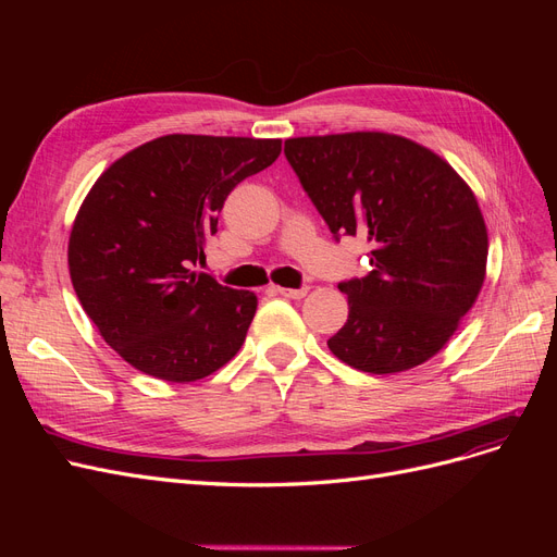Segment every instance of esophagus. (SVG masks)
Instances as JSON below:
<instances>
[{
	"label": "esophagus",
	"instance_id": "obj_1",
	"mask_svg": "<svg viewBox=\"0 0 557 557\" xmlns=\"http://www.w3.org/2000/svg\"><path fill=\"white\" fill-rule=\"evenodd\" d=\"M276 293L288 299H301L309 293V285H301V288H276Z\"/></svg>",
	"mask_w": 557,
	"mask_h": 557
}]
</instances>
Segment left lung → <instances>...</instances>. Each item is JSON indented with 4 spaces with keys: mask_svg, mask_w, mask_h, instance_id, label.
Returning a JSON list of instances; mask_svg holds the SVG:
<instances>
[{
    "mask_svg": "<svg viewBox=\"0 0 557 557\" xmlns=\"http://www.w3.org/2000/svg\"><path fill=\"white\" fill-rule=\"evenodd\" d=\"M285 158L336 239L372 242V272L339 283L348 320L330 350L369 374L436 356L485 278L487 230L469 185L430 148L387 132L288 139Z\"/></svg>",
    "mask_w": 557,
    "mask_h": 557,
    "instance_id": "8db88e82",
    "label": "left lung"
}]
</instances>
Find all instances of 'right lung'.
<instances>
[{
	"instance_id": "add662e5",
	"label": "right lung",
	"mask_w": 557,
	"mask_h": 557,
	"mask_svg": "<svg viewBox=\"0 0 557 557\" xmlns=\"http://www.w3.org/2000/svg\"><path fill=\"white\" fill-rule=\"evenodd\" d=\"M281 156V139L166 134L95 181L70 234L83 311L139 372L199 381L244 346L258 297L193 272L227 195Z\"/></svg>"
}]
</instances>
